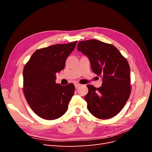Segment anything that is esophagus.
Listing matches in <instances>:
<instances>
[{"mask_svg":"<svg viewBox=\"0 0 152 152\" xmlns=\"http://www.w3.org/2000/svg\"><path fill=\"white\" fill-rule=\"evenodd\" d=\"M80 86V84H79V83H75V88H78V87H79Z\"/></svg>","mask_w":152,"mask_h":152,"instance_id":"esophagus-1","label":"esophagus"}]
</instances>
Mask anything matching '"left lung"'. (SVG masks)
I'll return each instance as SVG.
<instances>
[{"instance_id":"obj_1","label":"left lung","mask_w":152,"mask_h":152,"mask_svg":"<svg viewBox=\"0 0 152 152\" xmlns=\"http://www.w3.org/2000/svg\"><path fill=\"white\" fill-rule=\"evenodd\" d=\"M77 50L88 57L91 70L102 77L99 88L87 85L85 96L89 112L100 119L110 118L121 111L131 94L130 67L112 44L98 40L80 41Z\"/></svg>"}]
</instances>
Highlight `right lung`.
Instances as JSON below:
<instances>
[{"mask_svg": "<svg viewBox=\"0 0 152 152\" xmlns=\"http://www.w3.org/2000/svg\"><path fill=\"white\" fill-rule=\"evenodd\" d=\"M77 41L37 50L23 72V92L31 110L45 120H54L66 113L75 92L73 84L56 83V73L63 70L67 57Z\"/></svg>", "mask_w": 152, "mask_h": 152, "instance_id": "obj_1", "label": "right lung"}]
</instances>
